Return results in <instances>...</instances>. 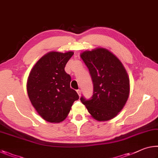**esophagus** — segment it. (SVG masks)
Returning a JSON list of instances; mask_svg holds the SVG:
<instances>
[{"mask_svg": "<svg viewBox=\"0 0 158 158\" xmlns=\"http://www.w3.org/2000/svg\"><path fill=\"white\" fill-rule=\"evenodd\" d=\"M77 94H78L79 96V97L81 96V90H79V89L77 90Z\"/></svg>", "mask_w": 158, "mask_h": 158, "instance_id": "34e87169", "label": "esophagus"}]
</instances>
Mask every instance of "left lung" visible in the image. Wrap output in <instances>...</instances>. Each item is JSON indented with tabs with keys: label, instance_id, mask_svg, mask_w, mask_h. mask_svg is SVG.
Returning <instances> with one entry per match:
<instances>
[{
	"label": "left lung",
	"instance_id": "1",
	"mask_svg": "<svg viewBox=\"0 0 158 158\" xmlns=\"http://www.w3.org/2000/svg\"><path fill=\"white\" fill-rule=\"evenodd\" d=\"M94 84L91 100L81 101L93 118L99 122L113 119L123 109L130 92L128 74L118 57L108 50L97 48L80 54Z\"/></svg>",
	"mask_w": 158,
	"mask_h": 158
}]
</instances>
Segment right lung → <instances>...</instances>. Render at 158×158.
I'll list each match as a JSON object with an SVG mask.
<instances>
[{"label":"right lung","mask_w":158,"mask_h":158,"mask_svg":"<svg viewBox=\"0 0 158 158\" xmlns=\"http://www.w3.org/2000/svg\"><path fill=\"white\" fill-rule=\"evenodd\" d=\"M74 52L51 51L42 56L30 72L27 83L29 98L44 120L59 123L66 118L77 93L70 88L71 77L64 67Z\"/></svg>","instance_id":"right-lung-1"}]
</instances>
